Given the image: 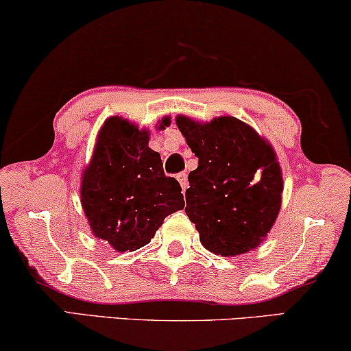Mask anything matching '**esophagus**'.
<instances>
[{"instance_id":"34e87169","label":"esophagus","mask_w":351,"mask_h":351,"mask_svg":"<svg viewBox=\"0 0 351 351\" xmlns=\"http://www.w3.org/2000/svg\"><path fill=\"white\" fill-rule=\"evenodd\" d=\"M177 180H179L182 190L185 191L186 186H189V176H186V172H180V174H177Z\"/></svg>"}]
</instances>
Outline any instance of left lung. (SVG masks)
Segmentation results:
<instances>
[{"mask_svg":"<svg viewBox=\"0 0 351 351\" xmlns=\"http://www.w3.org/2000/svg\"><path fill=\"white\" fill-rule=\"evenodd\" d=\"M176 123L198 158L185 213L201 244L223 257L256 249L281 209L282 176L273 147L233 117L199 123L179 114Z\"/></svg>","mask_w":351,"mask_h":351,"instance_id":"obj_1","label":"left lung"}]
</instances>
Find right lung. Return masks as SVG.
<instances>
[{
  "label": "right lung",
  "instance_id": "obj_1",
  "mask_svg": "<svg viewBox=\"0 0 351 351\" xmlns=\"http://www.w3.org/2000/svg\"><path fill=\"white\" fill-rule=\"evenodd\" d=\"M167 124L169 117L160 128ZM148 141L147 129L121 117L108 118L83 171L81 204L90 230L118 252L145 246L162 220L185 206L179 182L165 176L160 153Z\"/></svg>",
  "mask_w": 351,
  "mask_h": 351
}]
</instances>
